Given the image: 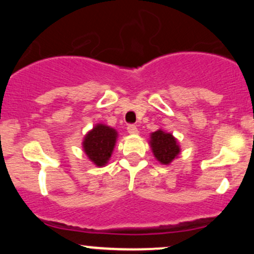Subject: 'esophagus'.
Masks as SVG:
<instances>
[{"label":"esophagus","mask_w":254,"mask_h":254,"mask_svg":"<svg viewBox=\"0 0 254 254\" xmlns=\"http://www.w3.org/2000/svg\"><path fill=\"white\" fill-rule=\"evenodd\" d=\"M127 130L128 133L132 134V135H135V134L139 133V129L136 128V126H134V125H129V126L127 127Z\"/></svg>","instance_id":"obj_1"}]
</instances>
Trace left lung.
Listing matches in <instances>:
<instances>
[{"mask_svg": "<svg viewBox=\"0 0 254 254\" xmlns=\"http://www.w3.org/2000/svg\"><path fill=\"white\" fill-rule=\"evenodd\" d=\"M148 144L151 146L153 156L163 165H170L181 152L177 139L172 135V133L165 132L163 129L151 133Z\"/></svg>", "mask_w": 254, "mask_h": 254, "instance_id": "obj_1", "label": "left lung"}]
</instances>
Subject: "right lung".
<instances>
[{"mask_svg": "<svg viewBox=\"0 0 254 254\" xmlns=\"http://www.w3.org/2000/svg\"><path fill=\"white\" fill-rule=\"evenodd\" d=\"M118 132L104 124H97L85 134L82 146L83 151L98 168L107 165L114 151Z\"/></svg>", "mask_w": 254, "mask_h": 254, "instance_id": "right-lung-1", "label": "right lung"}]
</instances>
